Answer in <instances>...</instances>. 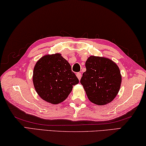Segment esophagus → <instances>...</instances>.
Segmentation results:
<instances>
[{
    "mask_svg": "<svg viewBox=\"0 0 146 146\" xmlns=\"http://www.w3.org/2000/svg\"><path fill=\"white\" fill-rule=\"evenodd\" d=\"M76 76H77L78 80H80L81 78H82V74H81L80 72H78L77 74H76Z\"/></svg>",
    "mask_w": 146,
    "mask_h": 146,
    "instance_id": "34e87169",
    "label": "esophagus"
}]
</instances>
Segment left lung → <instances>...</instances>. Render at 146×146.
Instances as JSON below:
<instances>
[{"label":"left lung","instance_id":"obj_1","mask_svg":"<svg viewBox=\"0 0 146 146\" xmlns=\"http://www.w3.org/2000/svg\"><path fill=\"white\" fill-rule=\"evenodd\" d=\"M80 83L93 104L104 106L115 98L120 90L121 76L117 64L104 57L90 56Z\"/></svg>","mask_w":146,"mask_h":146}]
</instances>
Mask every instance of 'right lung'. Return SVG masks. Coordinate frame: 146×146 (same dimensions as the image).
Listing matches in <instances>:
<instances>
[{"instance_id": "obj_1", "label": "right lung", "mask_w": 146, "mask_h": 146, "mask_svg": "<svg viewBox=\"0 0 146 146\" xmlns=\"http://www.w3.org/2000/svg\"><path fill=\"white\" fill-rule=\"evenodd\" d=\"M33 83L42 100L58 104L68 96L79 80L68 62L57 53L46 55L38 60L33 68Z\"/></svg>"}]
</instances>
